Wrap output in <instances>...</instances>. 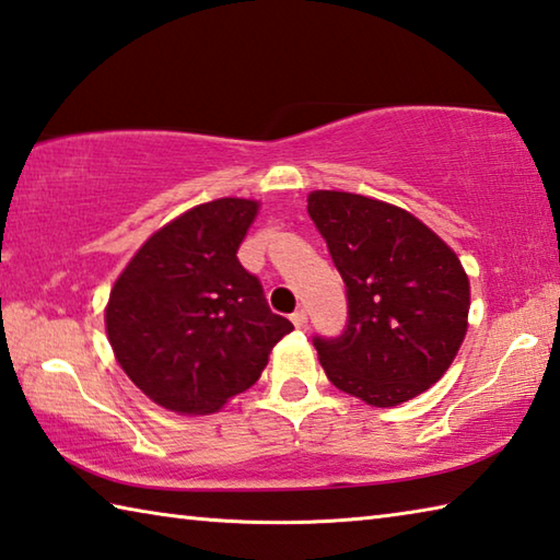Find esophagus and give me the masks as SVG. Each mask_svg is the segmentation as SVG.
Here are the masks:
<instances>
[{"mask_svg": "<svg viewBox=\"0 0 560 560\" xmlns=\"http://www.w3.org/2000/svg\"><path fill=\"white\" fill-rule=\"evenodd\" d=\"M291 324L296 326V328H306V326H308V316H306V311H303V308H296V311H293V314H291Z\"/></svg>", "mask_w": 560, "mask_h": 560, "instance_id": "34e87169", "label": "esophagus"}]
</instances>
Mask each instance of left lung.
I'll use <instances>...</instances> for the list:
<instances>
[{"instance_id":"left-lung-1","label":"left lung","mask_w":560,"mask_h":560,"mask_svg":"<svg viewBox=\"0 0 560 560\" xmlns=\"http://www.w3.org/2000/svg\"><path fill=\"white\" fill-rule=\"evenodd\" d=\"M308 217L346 283L348 324L314 336L338 390L393 407L428 390L467 334L469 279L447 244L410 212L318 189Z\"/></svg>"}]
</instances>
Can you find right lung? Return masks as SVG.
Instances as JSON below:
<instances>
[{"instance_id": "add662e5", "label": "right lung", "mask_w": 560, "mask_h": 560, "mask_svg": "<svg viewBox=\"0 0 560 560\" xmlns=\"http://www.w3.org/2000/svg\"><path fill=\"white\" fill-rule=\"evenodd\" d=\"M257 202L224 197L165 224L140 246L110 291L108 340L150 400L207 415L259 381L291 334L236 249Z\"/></svg>"}]
</instances>
